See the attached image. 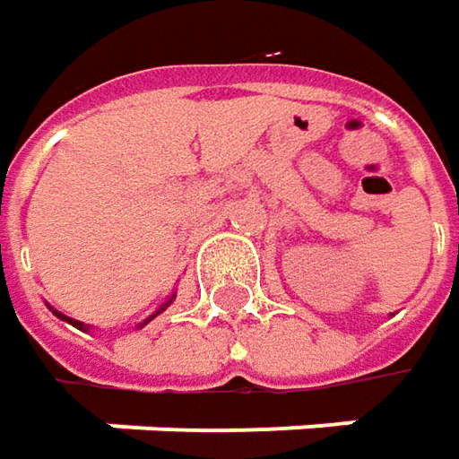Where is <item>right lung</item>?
Wrapping results in <instances>:
<instances>
[{"label":"right lung","instance_id":"add662e5","mask_svg":"<svg viewBox=\"0 0 459 459\" xmlns=\"http://www.w3.org/2000/svg\"><path fill=\"white\" fill-rule=\"evenodd\" d=\"M170 301H173V296H170V299H168L166 304H163V307L158 308L155 314H151V316H148L145 322H140V325H137V329H140V326H145V325H148V322H152V319H155V316H158L160 311H166V307H170ZM53 314H56L58 319H63V322H68V325H74V326H76V329H86V325H83V322H79V319H71V316H65V314H61V311H56V308H53Z\"/></svg>","mask_w":459,"mask_h":459}]
</instances>
